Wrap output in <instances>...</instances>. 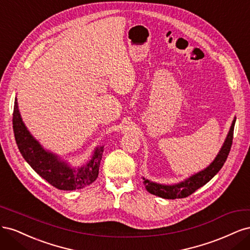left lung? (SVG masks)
I'll list each match as a JSON object with an SVG mask.
<instances>
[{
    "mask_svg": "<svg viewBox=\"0 0 250 250\" xmlns=\"http://www.w3.org/2000/svg\"><path fill=\"white\" fill-rule=\"evenodd\" d=\"M234 123H236V119L232 121L230 130L228 134V138H226L223 144L220 152L218 153L215 161L211 163L207 169H204L203 171L195 174V175L188 178L187 180L183 181V183L174 185V186H165L160 184H154L152 181L143 177V184L145 185L147 191L151 194L156 195L158 197H162L165 199L186 198L188 196L193 194L196 190H198L199 188L208 184V181L213 178L219 171H220V169L223 167L226 158H228L229 154L231 144H232V138H233Z\"/></svg>",
    "mask_w": 250,
    "mask_h": 250,
    "instance_id": "1",
    "label": "left lung"
}]
</instances>
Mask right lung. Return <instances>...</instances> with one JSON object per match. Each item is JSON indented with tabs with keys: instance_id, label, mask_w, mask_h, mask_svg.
<instances>
[{
	"instance_id": "add662e5",
	"label": "right lung",
	"mask_w": 250,
	"mask_h": 250,
	"mask_svg": "<svg viewBox=\"0 0 250 250\" xmlns=\"http://www.w3.org/2000/svg\"><path fill=\"white\" fill-rule=\"evenodd\" d=\"M12 124L14 138L22 157L39 175L58 190L73 191L85 188L98 177L103 147L95 150L93 158L84 167L73 169L64 162L59 161L54 154L43 150L39 142L29 133L21 121L17 99L14 101Z\"/></svg>"
}]
</instances>
